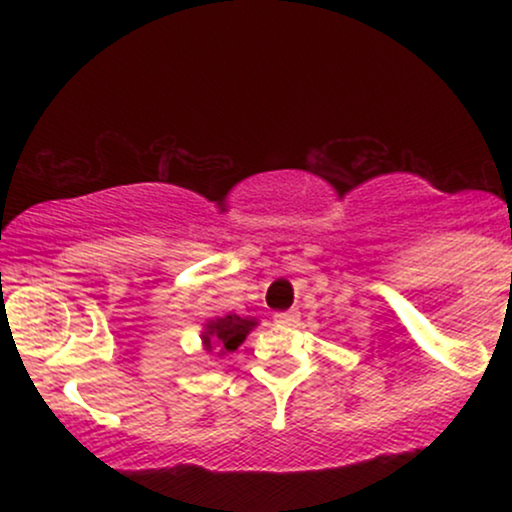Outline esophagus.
I'll return each instance as SVG.
<instances>
[{
	"label": "esophagus",
	"instance_id": "esophagus-1",
	"mask_svg": "<svg viewBox=\"0 0 512 512\" xmlns=\"http://www.w3.org/2000/svg\"><path fill=\"white\" fill-rule=\"evenodd\" d=\"M298 320H301L298 310H284V313L274 315V322L279 327H293V325H298Z\"/></svg>",
	"mask_w": 512,
	"mask_h": 512
}]
</instances>
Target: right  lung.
Listing matches in <instances>:
<instances>
[{
    "instance_id": "1",
    "label": "right lung",
    "mask_w": 512,
    "mask_h": 512,
    "mask_svg": "<svg viewBox=\"0 0 512 512\" xmlns=\"http://www.w3.org/2000/svg\"><path fill=\"white\" fill-rule=\"evenodd\" d=\"M252 327H257L255 317H240V315H223L216 320H209L204 325L202 332V344L209 351H236L240 344L245 342V337L252 332Z\"/></svg>"
}]
</instances>
